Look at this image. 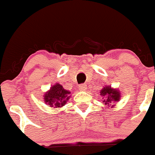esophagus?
<instances>
[{
    "mask_svg": "<svg viewBox=\"0 0 155 155\" xmlns=\"http://www.w3.org/2000/svg\"><path fill=\"white\" fill-rule=\"evenodd\" d=\"M78 88H79V90H81V91H84V90H85L86 89H87V86H86L85 84H80V85L78 86Z\"/></svg>",
    "mask_w": 155,
    "mask_h": 155,
    "instance_id": "34e87169",
    "label": "esophagus"
}]
</instances>
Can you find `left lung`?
<instances>
[{
  "label": "left lung",
  "mask_w": 155,
  "mask_h": 155,
  "mask_svg": "<svg viewBox=\"0 0 155 155\" xmlns=\"http://www.w3.org/2000/svg\"><path fill=\"white\" fill-rule=\"evenodd\" d=\"M100 95L105 97L102 102L107 105V106L113 105L115 102H118L120 99V93L117 89L112 88L110 86H105L100 91ZM113 106V105H112Z\"/></svg>",
  "instance_id": "left-lung-1"
}]
</instances>
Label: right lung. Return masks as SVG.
I'll return each mask as SVG.
<instances>
[{"label":"right lung","mask_w":155,"mask_h":155,"mask_svg":"<svg viewBox=\"0 0 155 155\" xmlns=\"http://www.w3.org/2000/svg\"><path fill=\"white\" fill-rule=\"evenodd\" d=\"M70 92L65 90L62 85L56 84L44 96V102L53 108H61L69 99Z\"/></svg>","instance_id":"1"}]
</instances>
